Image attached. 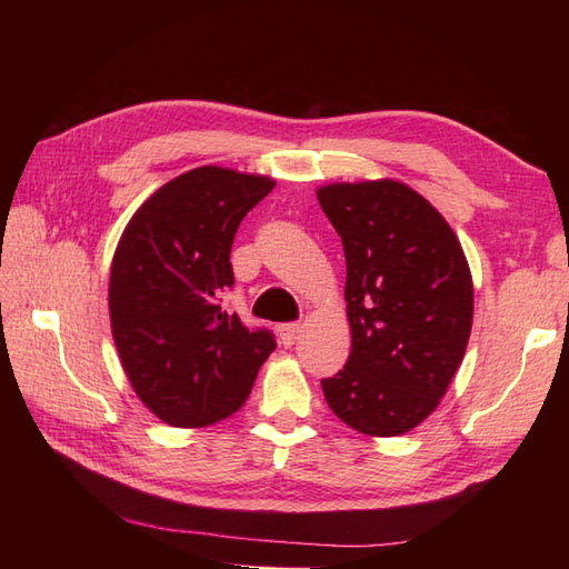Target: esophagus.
Here are the masks:
<instances>
[{"instance_id": "esophagus-1", "label": "esophagus", "mask_w": 569, "mask_h": 569, "mask_svg": "<svg viewBox=\"0 0 569 569\" xmlns=\"http://www.w3.org/2000/svg\"><path fill=\"white\" fill-rule=\"evenodd\" d=\"M278 335H281V342L286 347H291L298 340V335H300V322H286V325H281V328H278Z\"/></svg>"}]
</instances>
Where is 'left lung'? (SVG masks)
Listing matches in <instances>:
<instances>
[{
    "label": "left lung",
    "mask_w": 569,
    "mask_h": 569,
    "mask_svg": "<svg viewBox=\"0 0 569 569\" xmlns=\"http://www.w3.org/2000/svg\"><path fill=\"white\" fill-rule=\"evenodd\" d=\"M342 237L352 352L322 379L332 413L393 438L426 420L462 365L475 312L465 251L432 204L396 180L318 190Z\"/></svg>",
    "instance_id": "left-lung-1"
}]
</instances>
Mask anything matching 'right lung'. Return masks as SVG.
<instances>
[{
	"label": "right lung",
	"instance_id": "obj_1",
	"mask_svg": "<svg viewBox=\"0 0 569 569\" xmlns=\"http://www.w3.org/2000/svg\"><path fill=\"white\" fill-rule=\"evenodd\" d=\"M271 190V178L200 166L156 190L119 239L114 345L137 396L168 426L204 428L237 413L276 349L271 330H249L222 308L237 227Z\"/></svg>",
	"mask_w": 569,
	"mask_h": 569
}]
</instances>
